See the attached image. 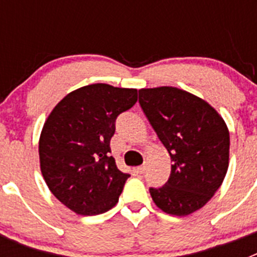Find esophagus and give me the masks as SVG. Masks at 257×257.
Returning a JSON list of instances; mask_svg holds the SVG:
<instances>
[{
  "label": "esophagus",
  "mask_w": 257,
  "mask_h": 257,
  "mask_svg": "<svg viewBox=\"0 0 257 257\" xmlns=\"http://www.w3.org/2000/svg\"><path fill=\"white\" fill-rule=\"evenodd\" d=\"M145 170H147V166H145V165L139 166V167H138V172H139V174H144Z\"/></svg>",
  "instance_id": "esophagus-1"
}]
</instances>
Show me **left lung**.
<instances>
[{"mask_svg":"<svg viewBox=\"0 0 257 257\" xmlns=\"http://www.w3.org/2000/svg\"><path fill=\"white\" fill-rule=\"evenodd\" d=\"M139 103L171 157V174L151 188L157 207L187 216L207 203L229 166V131L221 115L201 97L162 86L139 90Z\"/></svg>","mask_w":257,"mask_h":257,"instance_id":"obj_1","label":"left lung"}]
</instances>
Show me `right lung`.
Segmentation results:
<instances>
[{"mask_svg": "<svg viewBox=\"0 0 257 257\" xmlns=\"http://www.w3.org/2000/svg\"><path fill=\"white\" fill-rule=\"evenodd\" d=\"M138 101L136 88L106 83L69 92L47 117L40 136L41 172L64 206L92 216L117 205L130 175L110 156L115 119Z\"/></svg>", "mask_w": 257, "mask_h": 257, "instance_id": "add662e5", "label": "right lung"}]
</instances>
